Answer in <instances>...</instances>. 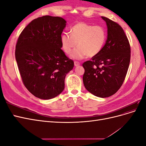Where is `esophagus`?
<instances>
[{
    "label": "esophagus",
    "mask_w": 146,
    "mask_h": 146,
    "mask_svg": "<svg viewBox=\"0 0 146 146\" xmlns=\"http://www.w3.org/2000/svg\"><path fill=\"white\" fill-rule=\"evenodd\" d=\"M80 64V63L78 62V61H74V66H78Z\"/></svg>",
    "instance_id": "esophagus-1"
}]
</instances>
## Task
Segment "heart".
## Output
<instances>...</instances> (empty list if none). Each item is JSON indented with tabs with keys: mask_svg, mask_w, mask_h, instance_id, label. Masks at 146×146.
I'll return each mask as SVG.
<instances>
[{
	"mask_svg": "<svg viewBox=\"0 0 146 146\" xmlns=\"http://www.w3.org/2000/svg\"><path fill=\"white\" fill-rule=\"evenodd\" d=\"M63 51L69 54L78 44V47L70 55V58L82 60L88 55L93 57L102 50L107 39V32L102 26L78 23L70 28V34L64 33L61 36Z\"/></svg>",
	"mask_w": 146,
	"mask_h": 146,
	"instance_id": "heart-1",
	"label": "heart"
}]
</instances>
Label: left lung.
I'll return each instance as SVG.
<instances>
[{"mask_svg":"<svg viewBox=\"0 0 146 146\" xmlns=\"http://www.w3.org/2000/svg\"><path fill=\"white\" fill-rule=\"evenodd\" d=\"M107 26V38L99 54L83 64L86 89L101 98L115 94L124 81L130 61V47L124 31L118 24L101 17Z\"/></svg>","mask_w":146,"mask_h":146,"instance_id":"8db88e82","label":"left lung"}]
</instances>
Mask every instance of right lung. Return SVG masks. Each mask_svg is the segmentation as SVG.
<instances>
[{
	"instance_id": "obj_1",
	"label": "right lung",
	"mask_w": 146,
	"mask_h": 146,
	"mask_svg": "<svg viewBox=\"0 0 146 146\" xmlns=\"http://www.w3.org/2000/svg\"><path fill=\"white\" fill-rule=\"evenodd\" d=\"M66 21L44 16L33 20L21 32L15 56L25 86L36 98L48 100L64 89L65 77L74 61L61 50V36Z\"/></svg>"
}]
</instances>
